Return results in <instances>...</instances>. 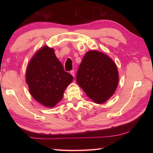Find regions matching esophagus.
I'll return each instance as SVG.
<instances>
[{
	"mask_svg": "<svg viewBox=\"0 0 153 153\" xmlns=\"http://www.w3.org/2000/svg\"><path fill=\"white\" fill-rule=\"evenodd\" d=\"M70 74H71V76H73V77H75V71H74V70H72V71H71Z\"/></svg>",
	"mask_w": 153,
	"mask_h": 153,
	"instance_id": "obj_1",
	"label": "esophagus"
}]
</instances>
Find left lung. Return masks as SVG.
I'll list each match as a JSON object with an SVG mask.
<instances>
[{
    "label": "left lung",
    "mask_w": 153,
    "mask_h": 153,
    "mask_svg": "<svg viewBox=\"0 0 153 153\" xmlns=\"http://www.w3.org/2000/svg\"><path fill=\"white\" fill-rule=\"evenodd\" d=\"M77 82L87 97L102 104L112 97L119 83V73L115 62L98 51H89L79 65Z\"/></svg>",
    "instance_id": "obj_1"
}]
</instances>
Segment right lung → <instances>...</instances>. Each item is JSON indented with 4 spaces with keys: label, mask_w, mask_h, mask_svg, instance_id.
<instances>
[{
    "label": "right lung",
    "mask_w": 153,
    "mask_h": 153,
    "mask_svg": "<svg viewBox=\"0 0 153 153\" xmlns=\"http://www.w3.org/2000/svg\"><path fill=\"white\" fill-rule=\"evenodd\" d=\"M73 79L71 74L65 71L54 48L46 45L36 51L25 72V81L32 97L48 108L54 107L61 101Z\"/></svg>",
    "instance_id": "add662e5"
}]
</instances>
